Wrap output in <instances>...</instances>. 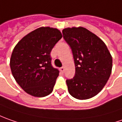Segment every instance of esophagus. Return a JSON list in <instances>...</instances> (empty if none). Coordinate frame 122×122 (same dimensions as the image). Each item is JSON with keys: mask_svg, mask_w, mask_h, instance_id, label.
Masks as SVG:
<instances>
[{"mask_svg": "<svg viewBox=\"0 0 122 122\" xmlns=\"http://www.w3.org/2000/svg\"><path fill=\"white\" fill-rule=\"evenodd\" d=\"M60 70H61V71L63 72V71H65V67H61V68H60Z\"/></svg>", "mask_w": 122, "mask_h": 122, "instance_id": "obj_1", "label": "esophagus"}]
</instances>
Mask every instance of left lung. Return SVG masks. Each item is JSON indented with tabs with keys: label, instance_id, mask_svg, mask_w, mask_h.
I'll return each mask as SVG.
<instances>
[{
	"label": "left lung",
	"instance_id": "1",
	"mask_svg": "<svg viewBox=\"0 0 122 122\" xmlns=\"http://www.w3.org/2000/svg\"><path fill=\"white\" fill-rule=\"evenodd\" d=\"M62 32L76 67L74 78L66 80L69 94L80 100L90 99L101 91L110 77L111 54L103 40L84 27H67Z\"/></svg>",
	"mask_w": 122,
	"mask_h": 122
}]
</instances>
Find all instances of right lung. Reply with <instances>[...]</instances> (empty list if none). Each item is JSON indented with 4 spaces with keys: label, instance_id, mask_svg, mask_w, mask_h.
<instances>
[{
    "label": "right lung",
    "instance_id": "right-lung-1",
    "mask_svg": "<svg viewBox=\"0 0 122 122\" xmlns=\"http://www.w3.org/2000/svg\"><path fill=\"white\" fill-rule=\"evenodd\" d=\"M61 38L57 28L41 27L16 44L10 59L11 72L27 94L43 97L53 92L59 71L51 65V52Z\"/></svg>",
    "mask_w": 122,
    "mask_h": 122
}]
</instances>
